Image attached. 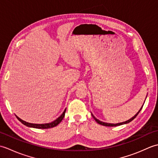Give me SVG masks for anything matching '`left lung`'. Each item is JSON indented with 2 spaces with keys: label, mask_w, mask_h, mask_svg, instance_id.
I'll return each mask as SVG.
<instances>
[{
  "label": "left lung",
  "mask_w": 158,
  "mask_h": 158,
  "mask_svg": "<svg viewBox=\"0 0 158 158\" xmlns=\"http://www.w3.org/2000/svg\"><path fill=\"white\" fill-rule=\"evenodd\" d=\"M144 105V104H143ZM143 105L142 106V107L141 108H140V109L139 110V112L137 113L136 115L134 116V117H132V118L131 119H128L127 121H126V122H122V123H105V122H101V121H100V120H98V119H97L96 117L93 115V114H92V117H93V118L95 119V121L96 122L98 123H99V124H100V125H102V126H109V127H111V126H120V125H123V124H126V123H129V122H132V121L135 118V117L138 115V114L139 113V112L140 111V110L142 109V108H143Z\"/></svg>",
  "instance_id": "left-lung-1"
}]
</instances>
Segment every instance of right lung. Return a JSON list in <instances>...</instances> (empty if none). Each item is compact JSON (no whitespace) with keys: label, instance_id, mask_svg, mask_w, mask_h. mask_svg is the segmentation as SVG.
Returning <instances> with one entry per match:
<instances>
[{"label":"right lung","instance_id":"right-lung-1","mask_svg":"<svg viewBox=\"0 0 158 158\" xmlns=\"http://www.w3.org/2000/svg\"><path fill=\"white\" fill-rule=\"evenodd\" d=\"M65 113H66V109L64 110V112L62 115H60L58 119H56L55 121H53V122L49 123H43V124H36V123H31L26 122L25 121L20 119L19 117H18L17 115L15 116L17 117V119H18L20 122L22 123L23 125H25L26 126L35 127V128H39V129H48V128H50V127H53L56 126H58V124L62 122V120L63 119L64 117Z\"/></svg>","mask_w":158,"mask_h":158}]
</instances>
